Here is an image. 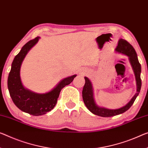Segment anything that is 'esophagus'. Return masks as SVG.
I'll return each mask as SVG.
<instances>
[{"label": "esophagus", "mask_w": 148, "mask_h": 148, "mask_svg": "<svg viewBox=\"0 0 148 148\" xmlns=\"http://www.w3.org/2000/svg\"><path fill=\"white\" fill-rule=\"evenodd\" d=\"M80 73L83 74V75H85L87 73V71H85V70H82V71Z\"/></svg>", "instance_id": "obj_1"}]
</instances>
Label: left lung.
Returning a JSON list of instances; mask_svg holds the SVG:
<instances>
[{
    "label": "left lung",
    "mask_w": 148,
    "mask_h": 148,
    "mask_svg": "<svg viewBox=\"0 0 148 148\" xmlns=\"http://www.w3.org/2000/svg\"><path fill=\"white\" fill-rule=\"evenodd\" d=\"M115 51L118 53L122 54L128 57L129 61L132 69L134 73L136 86V93L134 95L130 101L126 105L122 107L116 109H109L102 106H98L94 99V92H93V88L92 83L87 77H85V84L83 87V99L85 106L92 114L95 115L99 116L102 117H111L126 112L131 107L133 103H134L136 97L139 95L141 87H142V81L140 78L141 74V65L138 61L137 53L132 45L123 39H120L118 42V45L116 47Z\"/></svg>",
    "instance_id": "left-lung-1"
}]
</instances>
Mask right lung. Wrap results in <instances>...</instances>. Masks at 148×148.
<instances>
[{"label":"right lung","mask_w":148,"mask_h":148,"mask_svg":"<svg viewBox=\"0 0 148 148\" xmlns=\"http://www.w3.org/2000/svg\"><path fill=\"white\" fill-rule=\"evenodd\" d=\"M40 37L27 42L15 56L8 77V88L13 103L20 110L33 116H40L51 111L56 106L62 88L73 81L77 75L60 81L50 91L37 93L24 87L20 78V67L28 51L37 44Z\"/></svg>","instance_id":"obj_1"}]
</instances>
